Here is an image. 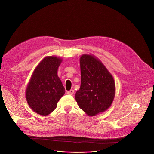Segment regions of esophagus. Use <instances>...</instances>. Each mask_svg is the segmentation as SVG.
Here are the masks:
<instances>
[{"label": "esophagus", "instance_id": "esophagus-1", "mask_svg": "<svg viewBox=\"0 0 154 154\" xmlns=\"http://www.w3.org/2000/svg\"><path fill=\"white\" fill-rule=\"evenodd\" d=\"M67 93H68V94L72 95V94H73V93H74V90H71L68 91L67 92Z\"/></svg>", "mask_w": 154, "mask_h": 154}]
</instances>
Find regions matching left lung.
<instances>
[{
  "label": "left lung",
  "mask_w": 154,
  "mask_h": 154,
  "mask_svg": "<svg viewBox=\"0 0 154 154\" xmlns=\"http://www.w3.org/2000/svg\"><path fill=\"white\" fill-rule=\"evenodd\" d=\"M81 86L75 94L79 107L88 116L105 112L115 95L113 76L97 57L83 54L79 59Z\"/></svg>",
  "instance_id": "left-lung-1"
}]
</instances>
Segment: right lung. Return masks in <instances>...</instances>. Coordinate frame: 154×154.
I'll use <instances>...</instances> for the list:
<instances>
[{
  "mask_svg": "<svg viewBox=\"0 0 154 154\" xmlns=\"http://www.w3.org/2000/svg\"><path fill=\"white\" fill-rule=\"evenodd\" d=\"M62 60L59 57L46 56L33 71L26 90V98L29 106L36 113L47 116L52 113L65 93L57 76Z\"/></svg>",
  "mask_w": 154,
  "mask_h": 154,
  "instance_id": "1",
  "label": "right lung"
}]
</instances>
